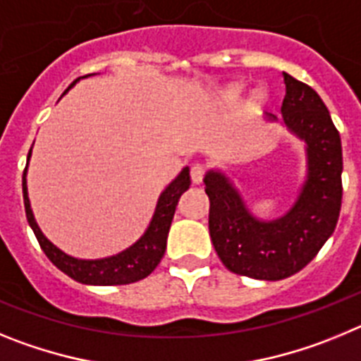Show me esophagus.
<instances>
[{"label":"esophagus","instance_id":"34e87169","mask_svg":"<svg viewBox=\"0 0 361 361\" xmlns=\"http://www.w3.org/2000/svg\"><path fill=\"white\" fill-rule=\"evenodd\" d=\"M191 183L193 184H200L204 180V175H206V168H204L202 164H195V166H191Z\"/></svg>","mask_w":361,"mask_h":361}]
</instances>
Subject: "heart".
<instances>
[{
  "mask_svg": "<svg viewBox=\"0 0 361 361\" xmlns=\"http://www.w3.org/2000/svg\"><path fill=\"white\" fill-rule=\"evenodd\" d=\"M240 92H242V86H233L231 90H229V95H231V97H238V95H240ZM253 99H255V103H262L264 94L262 92H257V94L253 95Z\"/></svg>",
  "mask_w": 361,
  "mask_h": 361,
  "instance_id": "heart-1",
  "label": "heart"
}]
</instances>
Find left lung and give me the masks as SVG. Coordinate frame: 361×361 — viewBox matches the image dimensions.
Wrapping results in <instances>:
<instances>
[{
  "mask_svg": "<svg viewBox=\"0 0 361 361\" xmlns=\"http://www.w3.org/2000/svg\"><path fill=\"white\" fill-rule=\"evenodd\" d=\"M282 75V117L264 119L280 123L305 145V180L291 208L273 220L257 219L228 173L212 168L204 177L216 255L231 273L257 280H282L304 269L333 235L342 208L340 133L320 95Z\"/></svg>",
  "mask_w": 361,
  "mask_h": 361,
  "instance_id": "obj_1",
  "label": "left lung"
}]
</instances>
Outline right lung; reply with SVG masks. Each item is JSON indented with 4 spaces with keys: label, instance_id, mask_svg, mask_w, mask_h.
Masks as SVG:
<instances>
[{
    "label": "right lung",
    "instance_id": "add662e5",
    "mask_svg": "<svg viewBox=\"0 0 361 361\" xmlns=\"http://www.w3.org/2000/svg\"><path fill=\"white\" fill-rule=\"evenodd\" d=\"M92 75V73H90ZM88 75H82L79 79H85ZM68 86V90L75 82ZM66 90V92H68ZM65 92V94H66ZM32 148L28 152L27 166L23 171V202H25V213H27V220L30 224L32 231L36 235L37 242H39L41 250L44 255L50 258V262L63 271L65 275L73 279L79 283H86V286H124V283H133L139 280L146 279L155 267L159 266L161 258L164 257L166 251V240H168V233H170L171 220H173L175 208H177L178 199L184 191L190 188V168H183V171L171 180L168 186L164 188L161 195H159L157 206L153 212L152 220H149L148 228L142 233L141 238L133 242L130 247L111 257L104 258H78L72 255L65 253L59 250L54 242L44 237V233L37 226L36 216L30 208V199H28V188H27V170L28 162H30Z\"/></svg>",
    "mask_w": 361,
    "mask_h": 361
}]
</instances>
